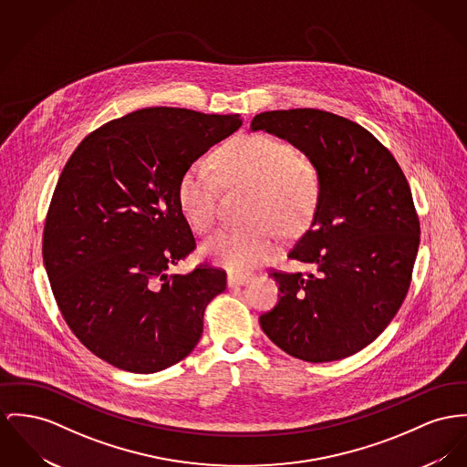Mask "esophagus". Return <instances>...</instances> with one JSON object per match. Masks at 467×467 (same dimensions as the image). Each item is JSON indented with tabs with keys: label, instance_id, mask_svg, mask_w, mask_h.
<instances>
[{
	"label": "esophagus",
	"instance_id": "esophagus-1",
	"mask_svg": "<svg viewBox=\"0 0 467 467\" xmlns=\"http://www.w3.org/2000/svg\"><path fill=\"white\" fill-rule=\"evenodd\" d=\"M251 281V275H243V273H230L228 275V286H241Z\"/></svg>",
	"mask_w": 467,
	"mask_h": 467
}]
</instances>
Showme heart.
Returning a JSON list of instances; mask_svg holds the SVG:
<instances>
[{
    "label": "heart",
    "mask_w": 467,
    "mask_h": 467,
    "mask_svg": "<svg viewBox=\"0 0 467 467\" xmlns=\"http://www.w3.org/2000/svg\"><path fill=\"white\" fill-rule=\"evenodd\" d=\"M218 179L224 186L253 187L248 211L253 221L221 228L203 244L209 258L235 273L256 267L278 249L281 226L288 234L303 230L320 200V175L308 157L267 134L237 136L214 154L213 168L192 162L179 181V207L202 234L216 221Z\"/></svg>",
    "instance_id": "1"
}]
</instances>
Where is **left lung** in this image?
I'll use <instances>...</instances> for the list:
<instances>
[{
    "label": "left lung",
    "instance_id": "obj_1",
    "mask_svg": "<svg viewBox=\"0 0 467 467\" xmlns=\"http://www.w3.org/2000/svg\"><path fill=\"white\" fill-rule=\"evenodd\" d=\"M251 130L286 140L320 175L310 228L288 253L315 273H271L280 301L260 327L297 359L348 358L388 327L410 285L420 219L404 171L372 132L322 109L265 111Z\"/></svg>",
    "mask_w": 467,
    "mask_h": 467
}]
</instances>
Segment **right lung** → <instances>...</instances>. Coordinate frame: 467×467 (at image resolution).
<instances>
[{"instance_id":"obj_1","label":"right lung","mask_w":467,"mask_h":467,"mask_svg":"<svg viewBox=\"0 0 467 467\" xmlns=\"http://www.w3.org/2000/svg\"><path fill=\"white\" fill-rule=\"evenodd\" d=\"M239 115L145 108L88 134L67 161L42 256L67 326L90 352L132 373L161 372L196 347L226 273L168 275L196 248L177 187Z\"/></svg>"}]
</instances>
